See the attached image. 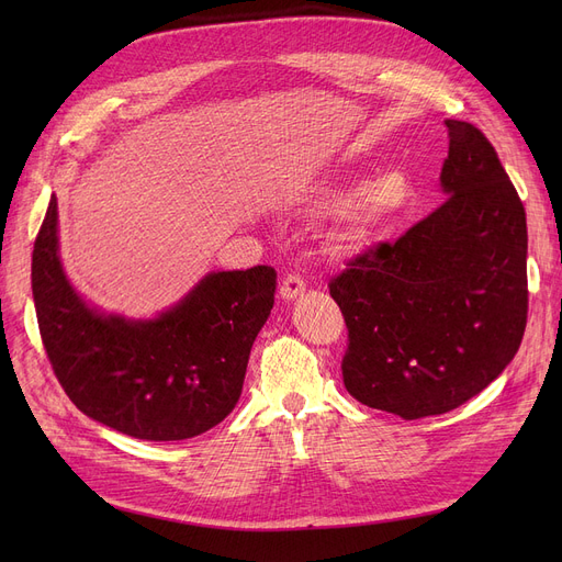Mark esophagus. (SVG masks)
Listing matches in <instances>:
<instances>
[{
	"instance_id": "34e87169",
	"label": "esophagus",
	"mask_w": 562,
	"mask_h": 562,
	"mask_svg": "<svg viewBox=\"0 0 562 562\" xmlns=\"http://www.w3.org/2000/svg\"><path fill=\"white\" fill-rule=\"evenodd\" d=\"M305 293V282H303V278L301 276H286L284 280H282V284H280V296L284 299V301H296V299H301Z\"/></svg>"
}]
</instances>
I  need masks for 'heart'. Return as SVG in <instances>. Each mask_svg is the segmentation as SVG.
Listing matches in <instances>:
<instances>
[{
  "mask_svg": "<svg viewBox=\"0 0 562 562\" xmlns=\"http://www.w3.org/2000/svg\"><path fill=\"white\" fill-rule=\"evenodd\" d=\"M407 198V182L405 177L398 172H390L385 177H380L373 184H369L358 202L352 204L350 210V223L356 229L371 227L373 223L392 216L398 212L405 204Z\"/></svg>",
  "mask_w": 562,
  "mask_h": 562,
  "instance_id": "1",
  "label": "heart"
}]
</instances>
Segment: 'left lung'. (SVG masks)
Returning a JSON list of instances; mask_svg holds the SVG:
<instances>
[{
    "instance_id": "8db88e82",
    "label": "left lung",
    "mask_w": 562,
    "mask_h": 562,
    "mask_svg": "<svg viewBox=\"0 0 562 562\" xmlns=\"http://www.w3.org/2000/svg\"><path fill=\"white\" fill-rule=\"evenodd\" d=\"M445 125L447 200L330 282L348 328V394L403 419L445 415L481 394L526 328L524 204L483 132Z\"/></svg>"
}]
</instances>
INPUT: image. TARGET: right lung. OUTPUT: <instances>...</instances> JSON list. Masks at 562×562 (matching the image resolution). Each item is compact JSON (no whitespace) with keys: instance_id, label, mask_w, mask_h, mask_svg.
Segmentation results:
<instances>
[{"instance_id":"obj_1","label":"right lung","mask_w":562,"mask_h":562,"mask_svg":"<svg viewBox=\"0 0 562 562\" xmlns=\"http://www.w3.org/2000/svg\"><path fill=\"white\" fill-rule=\"evenodd\" d=\"M276 284L271 266L212 271L155 318L106 314L64 271L56 195L32 257L38 328L61 387L86 417L147 441L189 439L229 415Z\"/></svg>"}]
</instances>
